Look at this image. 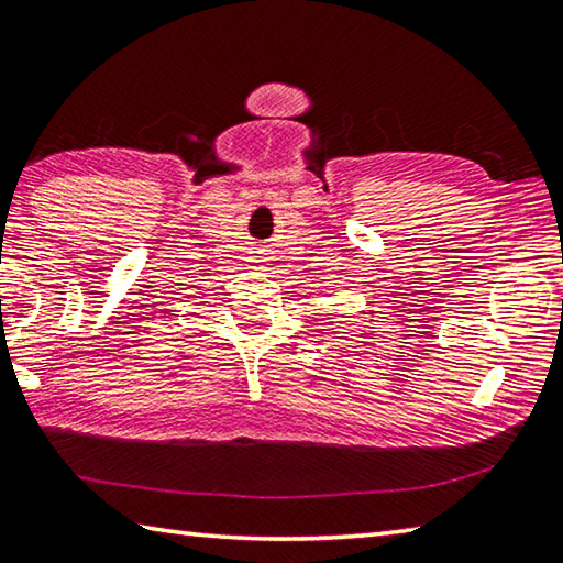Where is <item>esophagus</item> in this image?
Masks as SVG:
<instances>
[{
  "mask_svg": "<svg viewBox=\"0 0 563 563\" xmlns=\"http://www.w3.org/2000/svg\"><path fill=\"white\" fill-rule=\"evenodd\" d=\"M253 263H261V258H253Z\"/></svg>",
  "mask_w": 563,
  "mask_h": 563,
  "instance_id": "obj_1",
  "label": "esophagus"
}]
</instances>
